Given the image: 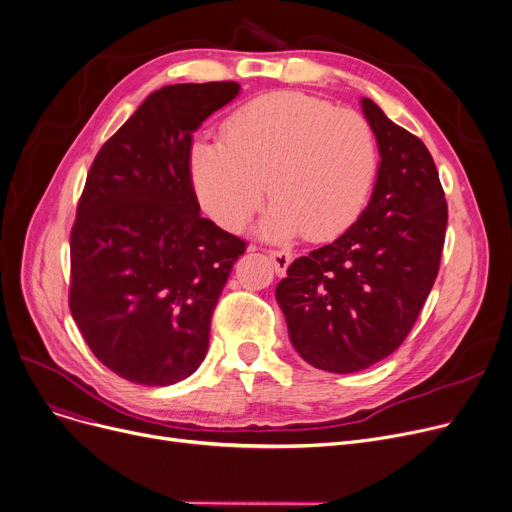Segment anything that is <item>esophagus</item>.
<instances>
[{
    "mask_svg": "<svg viewBox=\"0 0 512 512\" xmlns=\"http://www.w3.org/2000/svg\"><path fill=\"white\" fill-rule=\"evenodd\" d=\"M268 258H270V262H273V266H275V273L277 275H285L291 260H293V254L287 252V250H268Z\"/></svg>",
    "mask_w": 512,
    "mask_h": 512,
    "instance_id": "34e87169",
    "label": "esophagus"
}]
</instances>
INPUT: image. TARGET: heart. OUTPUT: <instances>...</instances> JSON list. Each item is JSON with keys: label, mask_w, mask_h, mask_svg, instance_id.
<instances>
[{"label": "heart", "mask_w": 512, "mask_h": 512, "mask_svg": "<svg viewBox=\"0 0 512 512\" xmlns=\"http://www.w3.org/2000/svg\"><path fill=\"white\" fill-rule=\"evenodd\" d=\"M219 142H196L190 179L208 217L242 229L268 192L260 223L268 239L304 233L328 239L362 215L376 167V138L366 119L304 93H270L237 109Z\"/></svg>", "instance_id": "b5f03b06"}]
</instances>
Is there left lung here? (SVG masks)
Wrapping results in <instances>:
<instances>
[{
    "label": "left lung",
    "mask_w": 512,
    "mask_h": 512,
    "mask_svg": "<svg viewBox=\"0 0 512 512\" xmlns=\"http://www.w3.org/2000/svg\"><path fill=\"white\" fill-rule=\"evenodd\" d=\"M362 109L380 153L372 198L333 244L293 260L275 291L295 351L335 374L366 370L405 341L436 281L448 221L426 144L372 99Z\"/></svg>",
    "instance_id": "obj_1"
}]
</instances>
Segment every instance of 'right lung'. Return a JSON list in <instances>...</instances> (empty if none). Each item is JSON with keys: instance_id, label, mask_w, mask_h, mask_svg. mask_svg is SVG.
<instances>
[{"instance_id": "1", "label": "right lung", "mask_w": 512, "mask_h": 512, "mask_svg": "<svg viewBox=\"0 0 512 512\" xmlns=\"http://www.w3.org/2000/svg\"><path fill=\"white\" fill-rule=\"evenodd\" d=\"M237 82L155 90L99 150L70 235V312L103 366L146 386L198 370L246 242L200 217L192 134Z\"/></svg>"}]
</instances>
